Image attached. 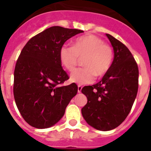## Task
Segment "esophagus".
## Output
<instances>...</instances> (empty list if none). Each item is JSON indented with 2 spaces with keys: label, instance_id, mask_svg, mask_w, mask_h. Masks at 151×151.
Wrapping results in <instances>:
<instances>
[{
  "label": "esophagus",
  "instance_id": "esophagus-1",
  "mask_svg": "<svg viewBox=\"0 0 151 151\" xmlns=\"http://www.w3.org/2000/svg\"><path fill=\"white\" fill-rule=\"evenodd\" d=\"M82 89V86H81V85H78V93H81Z\"/></svg>",
  "mask_w": 151,
  "mask_h": 151
}]
</instances>
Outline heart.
I'll return each instance as SVG.
<instances>
[{"label":"heart","instance_id":"obj_1","mask_svg":"<svg viewBox=\"0 0 151 151\" xmlns=\"http://www.w3.org/2000/svg\"><path fill=\"white\" fill-rule=\"evenodd\" d=\"M113 57L111 47L94 35L77 38L73 47L63 45L59 52L62 66L69 72L76 66L79 58H85L83 63L85 67L76 69L70 75V82L77 85L91 84L96 76H104L111 66Z\"/></svg>","mask_w":151,"mask_h":151}]
</instances>
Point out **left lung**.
<instances>
[{"instance_id": "obj_1", "label": "left lung", "mask_w": 151, "mask_h": 151, "mask_svg": "<svg viewBox=\"0 0 151 151\" xmlns=\"http://www.w3.org/2000/svg\"><path fill=\"white\" fill-rule=\"evenodd\" d=\"M106 35L114 52L111 66L98 83L82 89L88 99L82 109V116L100 131L112 130L125 120L138 88V68L132 53L116 38Z\"/></svg>"}]
</instances>
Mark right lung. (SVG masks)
Wrapping results in <instances>:
<instances>
[{"instance_id":"right-lung-1","label":"right lung","mask_w":151,"mask_h":151,"mask_svg":"<svg viewBox=\"0 0 151 151\" xmlns=\"http://www.w3.org/2000/svg\"><path fill=\"white\" fill-rule=\"evenodd\" d=\"M79 29L52 26L27 42L14 70L13 94L19 111L27 123L36 129L50 128L60 120L78 86H62L69 79L63 69L59 52Z\"/></svg>"}]
</instances>
